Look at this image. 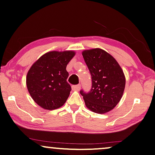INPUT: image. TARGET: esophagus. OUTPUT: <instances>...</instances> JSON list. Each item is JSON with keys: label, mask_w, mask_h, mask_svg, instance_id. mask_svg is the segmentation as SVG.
I'll return each mask as SVG.
<instances>
[{"label": "esophagus", "mask_w": 155, "mask_h": 155, "mask_svg": "<svg viewBox=\"0 0 155 155\" xmlns=\"http://www.w3.org/2000/svg\"><path fill=\"white\" fill-rule=\"evenodd\" d=\"M80 88H81V86L79 84V85L73 86V87H72V89L74 90V91H79Z\"/></svg>", "instance_id": "1"}]
</instances>
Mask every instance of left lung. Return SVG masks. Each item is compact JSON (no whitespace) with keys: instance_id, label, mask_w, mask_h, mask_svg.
<instances>
[{"instance_id":"8db88e82","label":"left lung","mask_w":155,"mask_h":155,"mask_svg":"<svg viewBox=\"0 0 155 155\" xmlns=\"http://www.w3.org/2000/svg\"><path fill=\"white\" fill-rule=\"evenodd\" d=\"M82 56L91 75L92 86L83 96L86 107L97 114H105L114 108L124 94L126 79L117 60L99 48L84 50Z\"/></svg>"}]
</instances>
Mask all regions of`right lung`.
<instances>
[{"label":"right lung","instance_id":"right-lung-1","mask_svg":"<svg viewBox=\"0 0 155 155\" xmlns=\"http://www.w3.org/2000/svg\"><path fill=\"white\" fill-rule=\"evenodd\" d=\"M74 51L47 52L34 63L26 76L31 98L41 108L54 110L62 107L69 97L66 66L75 56Z\"/></svg>","mask_w":155,"mask_h":155}]
</instances>
